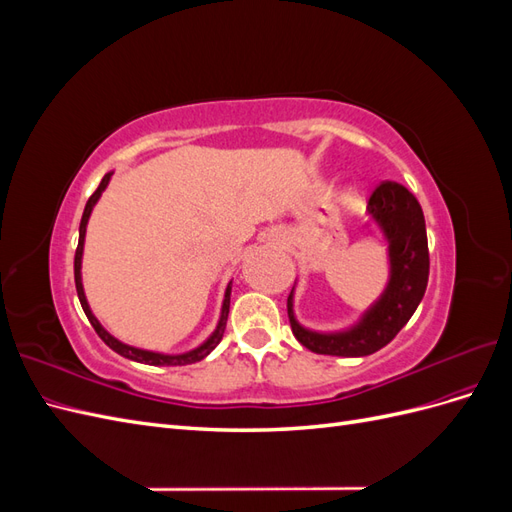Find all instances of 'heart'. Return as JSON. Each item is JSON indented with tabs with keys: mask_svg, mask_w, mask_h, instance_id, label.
<instances>
[{
	"mask_svg": "<svg viewBox=\"0 0 512 512\" xmlns=\"http://www.w3.org/2000/svg\"><path fill=\"white\" fill-rule=\"evenodd\" d=\"M354 198H356V194H354V190H350V192L346 194V200H348V203H354Z\"/></svg>",
	"mask_w": 512,
	"mask_h": 512,
	"instance_id": "heart-1",
	"label": "heart"
}]
</instances>
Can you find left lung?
Masks as SVG:
<instances>
[{"label":"left lung","instance_id":"1","mask_svg":"<svg viewBox=\"0 0 512 512\" xmlns=\"http://www.w3.org/2000/svg\"><path fill=\"white\" fill-rule=\"evenodd\" d=\"M369 224L386 243L389 280L380 297L365 307L352 324L337 331L305 327L294 314V282L288 297V318L294 337L316 354L367 356L384 348L406 327L423 301L429 277V250L423 209L414 194L395 181H384L367 205Z\"/></svg>","mask_w":512,"mask_h":512}]
</instances>
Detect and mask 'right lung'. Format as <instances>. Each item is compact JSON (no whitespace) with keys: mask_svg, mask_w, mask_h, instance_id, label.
<instances>
[{"mask_svg":"<svg viewBox=\"0 0 512 512\" xmlns=\"http://www.w3.org/2000/svg\"><path fill=\"white\" fill-rule=\"evenodd\" d=\"M115 170H111V173H106L104 179L100 181L98 190L91 194V198L87 200L85 205V211H83V218H81V226H79V247H76V254H74V282H76V292H79V301H81V307L83 312L87 316V320L91 322V327L96 329V333L100 335L102 342L115 350L117 354L126 356V359L130 361H136V363H145V365H190V363H196V361H203L205 356L218 346L222 342L224 337V329H226V320H228V309H230V288H232V280L228 282L226 290H224V299H222V309H220V318H218V324H215V329L211 331V335L205 339L203 344H198L196 348L192 350H185V352H177V354H168V352H158V350H147V348H136V346H130L126 342H121V339H117L113 333H108L102 322L96 318V314L91 312L89 307V301L85 297V288H83V252H85V235H87V224H89V218H91V211H94V207L98 205V200L102 196V192L108 188V183H111V177H113Z\"/></svg>","mask_w":512,"mask_h":512,"instance_id":"1","label":"right lung"}]
</instances>
